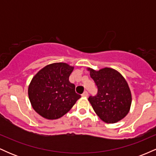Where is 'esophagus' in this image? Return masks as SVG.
<instances>
[{"label": "esophagus", "instance_id": "esophagus-1", "mask_svg": "<svg viewBox=\"0 0 156 156\" xmlns=\"http://www.w3.org/2000/svg\"><path fill=\"white\" fill-rule=\"evenodd\" d=\"M88 95H89V94H88V92H87V91H85V92L82 94V96L83 97H87Z\"/></svg>", "mask_w": 156, "mask_h": 156}]
</instances>
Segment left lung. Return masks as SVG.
<instances>
[{"instance_id":"1","label":"left lung","mask_w":156,"mask_h":156,"mask_svg":"<svg viewBox=\"0 0 156 156\" xmlns=\"http://www.w3.org/2000/svg\"><path fill=\"white\" fill-rule=\"evenodd\" d=\"M89 70L98 89L95 95L88 98L94 111L105 122L121 120L129 112L132 101L126 80L120 73L111 68Z\"/></svg>"}]
</instances>
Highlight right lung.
I'll use <instances>...</instances> for the list:
<instances>
[{"instance_id": "obj_1", "label": "right lung", "mask_w": 156, "mask_h": 156, "mask_svg": "<svg viewBox=\"0 0 156 156\" xmlns=\"http://www.w3.org/2000/svg\"><path fill=\"white\" fill-rule=\"evenodd\" d=\"M73 67L65 63L47 65L36 74L28 87L32 107L48 119L62 117L80 98L69 81Z\"/></svg>"}]
</instances>
